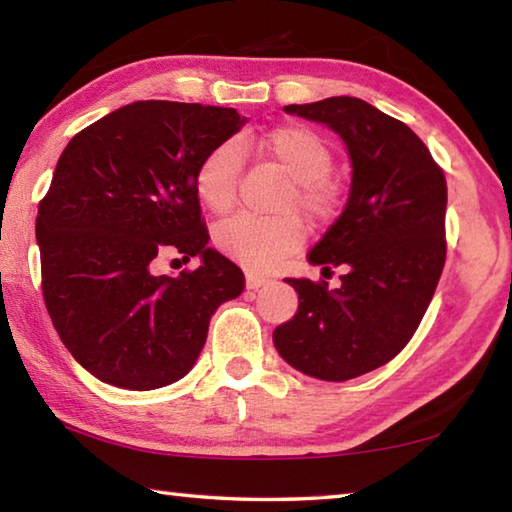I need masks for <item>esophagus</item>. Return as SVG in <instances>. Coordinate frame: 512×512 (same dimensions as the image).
Instances as JSON below:
<instances>
[{
  "label": "esophagus",
  "mask_w": 512,
  "mask_h": 512,
  "mask_svg": "<svg viewBox=\"0 0 512 512\" xmlns=\"http://www.w3.org/2000/svg\"><path fill=\"white\" fill-rule=\"evenodd\" d=\"M246 282H248V289H259V287H264V284H271L273 277L264 275V273H257V271H250L246 275Z\"/></svg>",
  "instance_id": "obj_1"
}]
</instances>
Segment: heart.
<instances>
[{
  "instance_id": "b5f03b06",
  "label": "heart",
  "mask_w": 512,
  "mask_h": 512,
  "mask_svg": "<svg viewBox=\"0 0 512 512\" xmlns=\"http://www.w3.org/2000/svg\"><path fill=\"white\" fill-rule=\"evenodd\" d=\"M244 149H255L273 160L291 180V192L284 203H296L318 219L334 212L336 189L327 180L332 151L323 137L307 126H280L259 137L241 135L239 142L223 140L212 146L194 176L196 194L212 212H225L235 203ZM305 235V223L293 212L275 216L241 212L216 225L214 241L237 262L250 268H266L296 250Z\"/></svg>"
}]
</instances>
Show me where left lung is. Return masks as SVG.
<instances>
[{
  "label": "left lung",
  "instance_id": "obj_1",
  "mask_svg": "<svg viewBox=\"0 0 512 512\" xmlns=\"http://www.w3.org/2000/svg\"><path fill=\"white\" fill-rule=\"evenodd\" d=\"M287 115L341 137L352 180L339 219L309 264L341 266V284L287 277L298 311L273 345L302 375L345 381L391 361L418 329L445 266L447 183L409 126L357 97L291 103Z\"/></svg>",
  "mask_w": 512,
  "mask_h": 512
}]
</instances>
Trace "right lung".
<instances>
[{
	"label": "right lung",
	"mask_w": 512,
	"mask_h": 512,
	"mask_svg": "<svg viewBox=\"0 0 512 512\" xmlns=\"http://www.w3.org/2000/svg\"><path fill=\"white\" fill-rule=\"evenodd\" d=\"M246 121L235 108L135 101L65 146L36 239L51 323L90 375L128 391L183 379L214 311L244 291L241 268L207 246L194 176ZM167 247L202 264L155 276Z\"/></svg>",
	"instance_id": "add662e5"
}]
</instances>
